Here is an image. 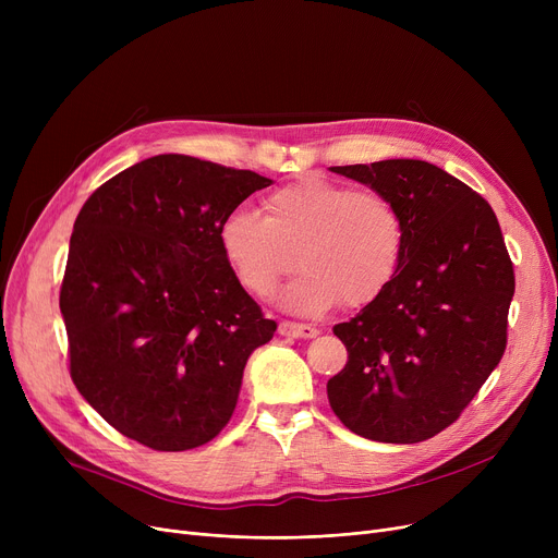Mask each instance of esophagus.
Returning a JSON list of instances; mask_svg holds the SVG:
<instances>
[{
  "instance_id": "esophagus-1",
  "label": "esophagus",
  "mask_w": 558,
  "mask_h": 558,
  "mask_svg": "<svg viewBox=\"0 0 558 558\" xmlns=\"http://www.w3.org/2000/svg\"><path fill=\"white\" fill-rule=\"evenodd\" d=\"M278 332L282 337H294V339H312L318 335V330L314 326L296 324V320H282V324L278 326Z\"/></svg>"
}]
</instances>
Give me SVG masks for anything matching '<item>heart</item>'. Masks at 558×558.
<instances>
[{"instance_id":"heart-1","label":"heart","mask_w":558,"mask_h":558,"mask_svg":"<svg viewBox=\"0 0 558 558\" xmlns=\"http://www.w3.org/2000/svg\"><path fill=\"white\" fill-rule=\"evenodd\" d=\"M223 257L257 299L280 278L301 276L282 291V305L320 314L373 303L396 278L407 246L398 203L377 190H353L326 179H303L264 201V217L232 210L219 226Z\"/></svg>"}]
</instances>
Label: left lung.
<instances>
[{
  "label": "left lung",
  "mask_w": 558,
  "mask_h": 558,
  "mask_svg": "<svg viewBox=\"0 0 558 558\" xmlns=\"http://www.w3.org/2000/svg\"><path fill=\"white\" fill-rule=\"evenodd\" d=\"M391 196L407 223L391 284L332 332L348 350L328 379L337 418L379 444L450 427L507 348L513 262L488 201L425 160L332 167Z\"/></svg>",
  "instance_id": "1"
}]
</instances>
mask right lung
I'll use <instances>...</instances> for the list:
<instances>
[{
    "instance_id": "1",
    "label": "right lung",
    "mask_w": 558,
    "mask_h": 558,
    "mask_svg": "<svg viewBox=\"0 0 558 558\" xmlns=\"http://www.w3.org/2000/svg\"><path fill=\"white\" fill-rule=\"evenodd\" d=\"M269 185L248 169L162 154L83 203L61 284L70 375L133 441L183 452L230 421L248 355L278 326L223 257L219 226Z\"/></svg>"
}]
</instances>
